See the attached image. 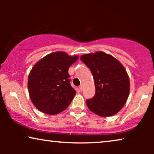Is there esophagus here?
<instances>
[{
	"label": "esophagus",
	"instance_id": "1",
	"mask_svg": "<svg viewBox=\"0 0 154 154\" xmlns=\"http://www.w3.org/2000/svg\"><path fill=\"white\" fill-rule=\"evenodd\" d=\"M79 89H80V90H81V91H83V85H80L79 86Z\"/></svg>",
	"mask_w": 154,
	"mask_h": 154
}]
</instances>
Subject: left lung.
Returning <instances> with one entry per match:
<instances>
[{
	"label": "left lung",
	"mask_w": 154,
	"mask_h": 154,
	"mask_svg": "<svg viewBox=\"0 0 154 154\" xmlns=\"http://www.w3.org/2000/svg\"><path fill=\"white\" fill-rule=\"evenodd\" d=\"M81 60L90 69L95 94L86 100L90 110L102 117L117 113L125 105L130 92V80L123 65L103 52L85 54Z\"/></svg>",
	"instance_id": "obj_1"
}]
</instances>
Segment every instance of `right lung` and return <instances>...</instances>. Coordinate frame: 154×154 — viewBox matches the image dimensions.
Returning a JSON list of instances; mask_svg holds the SVG:
<instances>
[{
  "mask_svg": "<svg viewBox=\"0 0 154 154\" xmlns=\"http://www.w3.org/2000/svg\"><path fill=\"white\" fill-rule=\"evenodd\" d=\"M78 60L64 52L49 54L31 69L28 89L31 102L39 111L54 115L71 104L75 90L71 87L69 67Z\"/></svg>",
  "mask_w": 154,
  "mask_h": 154,
  "instance_id": "add662e5",
  "label": "right lung"
}]
</instances>
